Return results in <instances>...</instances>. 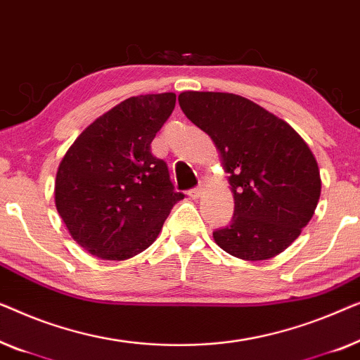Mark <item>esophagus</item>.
Masks as SVG:
<instances>
[{"instance_id": "esophagus-1", "label": "esophagus", "mask_w": 360, "mask_h": 360, "mask_svg": "<svg viewBox=\"0 0 360 360\" xmlns=\"http://www.w3.org/2000/svg\"><path fill=\"white\" fill-rule=\"evenodd\" d=\"M202 194H204V184H199L197 187H194V189L189 191V195L192 199H199Z\"/></svg>"}]
</instances>
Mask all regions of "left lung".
<instances>
[{"mask_svg": "<svg viewBox=\"0 0 360 360\" xmlns=\"http://www.w3.org/2000/svg\"><path fill=\"white\" fill-rule=\"evenodd\" d=\"M186 117L214 140L231 186V224L214 231L229 255L271 259L297 240L321 194L318 163L305 140L269 110L230 93L179 94Z\"/></svg>", "mask_w": 360, "mask_h": 360, "instance_id": "obj_1", "label": "left lung"}]
</instances>
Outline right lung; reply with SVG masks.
<instances>
[{
    "mask_svg": "<svg viewBox=\"0 0 360 360\" xmlns=\"http://www.w3.org/2000/svg\"><path fill=\"white\" fill-rule=\"evenodd\" d=\"M174 105V93L125 99L81 131L65 153L55 205L89 255L124 261L145 251L184 199L150 146Z\"/></svg>",
    "mask_w": 360,
    "mask_h": 360,
    "instance_id": "right-lung-1",
    "label": "right lung"
}]
</instances>
